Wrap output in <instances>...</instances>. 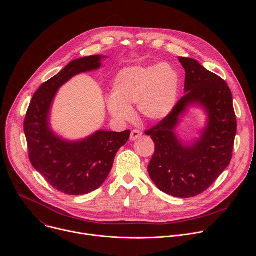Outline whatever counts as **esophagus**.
I'll return each instance as SVG.
<instances>
[{
	"label": "esophagus",
	"instance_id": "esophagus-1",
	"mask_svg": "<svg viewBox=\"0 0 256 256\" xmlns=\"http://www.w3.org/2000/svg\"><path fill=\"white\" fill-rule=\"evenodd\" d=\"M142 136V132L138 130H132V132H130V140H134L136 138H140Z\"/></svg>",
	"mask_w": 256,
	"mask_h": 256
}]
</instances>
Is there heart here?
<instances>
[{"instance_id":"1","label":"heart","mask_w":256,"mask_h":256,"mask_svg":"<svg viewBox=\"0 0 256 256\" xmlns=\"http://www.w3.org/2000/svg\"><path fill=\"white\" fill-rule=\"evenodd\" d=\"M179 91V76L168 62L155 66H134L120 70L112 85L107 109L116 120L132 118L136 104L142 118L157 122L171 114Z\"/></svg>"}]
</instances>
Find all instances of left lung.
<instances>
[{
    "label": "left lung",
    "instance_id": "8db88e82",
    "mask_svg": "<svg viewBox=\"0 0 256 256\" xmlns=\"http://www.w3.org/2000/svg\"><path fill=\"white\" fill-rule=\"evenodd\" d=\"M178 60L186 70V94L169 116L144 134L155 142L148 166L151 179L163 192L188 198L206 190L230 164L237 122L227 83L194 58ZM192 102L205 107L209 122L201 140L186 148L176 138L174 128Z\"/></svg>",
    "mask_w": 256,
    "mask_h": 256
}]
</instances>
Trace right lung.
<instances>
[{"label": "right lung", "instance_id": "1", "mask_svg": "<svg viewBox=\"0 0 256 256\" xmlns=\"http://www.w3.org/2000/svg\"><path fill=\"white\" fill-rule=\"evenodd\" d=\"M100 60V56H91L72 60L34 93L24 120L32 166L54 188L68 196L86 194L99 188L130 134V130H98L83 140L66 142L50 128L48 112L58 88L80 72L98 68Z\"/></svg>", "mask_w": 256, "mask_h": 256}]
</instances>
